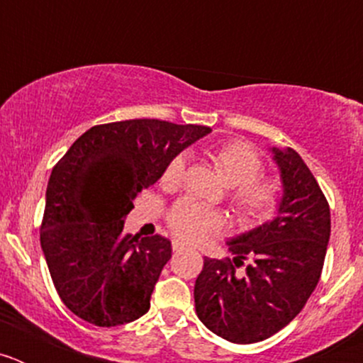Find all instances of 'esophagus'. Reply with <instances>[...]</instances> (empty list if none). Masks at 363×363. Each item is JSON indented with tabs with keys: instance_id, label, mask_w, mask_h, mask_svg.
<instances>
[{
	"instance_id": "obj_1",
	"label": "esophagus",
	"mask_w": 363,
	"mask_h": 363,
	"mask_svg": "<svg viewBox=\"0 0 363 363\" xmlns=\"http://www.w3.org/2000/svg\"><path fill=\"white\" fill-rule=\"evenodd\" d=\"M185 249H187V247H185L182 242H178V240H176V242H172V251L174 252H182V251H185Z\"/></svg>"
}]
</instances>
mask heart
<instances>
[{
  "mask_svg": "<svg viewBox=\"0 0 363 363\" xmlns=\"http://www.w3.org/2000/svg\"><path fill=\"white\" fill-rule=\"evenodd\" d=\"M221 179L230 187V205L234 216L243 225H258L274 216L284 198V185L278 178L259 176L264 162L259 154L243 142H227L211 152ZM187 160L176 154L169 160L160 178L165 189H176L185 178ZM167 225L176 238L200 243L218 233L221 220L216 213L191 200H182L167 213Z\"/></svg>",
  "mask_w": 363,
  "mask_h": 363,
  "instance_id": "heart-1",
  "label": "heart"
}]
</instances>
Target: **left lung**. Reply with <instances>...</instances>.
I'll return each mask as SVG.
<instances>
[{"label":"left lung","mask_w":363,"mask_h":363,"mask_svg":"<svg viewBox=\"0 0 363 363\" xmlns=\"http://www.w3.org/2000/svg\"><path fill=\"white\" fill-rule=\"evenodd\" d=\"M272 152L284 182L278 216L234 238V259L205 258L194 284L198 318L233 344L277 335L303 309L331 236L329 203L309 167L293 149ZM243 264L246 271L238 272Z\"/></svg>","instance_id":"8db88e82"}]
</instances>
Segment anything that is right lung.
Segmentation results:
<instances>
[{
  "label": "right lung",
  "instance_id": "right-lung-1",
  "mask_svg": "<svg viewBox=\"0 0 363 363\" xmlns=\"http://www.w3.org/2000/svg\"><path fill=\"white\" fill-rule=\"evenodd\" d=\"M209 127L162 120L94 125L54 165L41 220V249L57 294L78 318L116 327L149 311L171 242L123 233L138 192Z\"/></svg>",
  "mask_w": 363,
  "mask_h": 363
}]
</instances>
